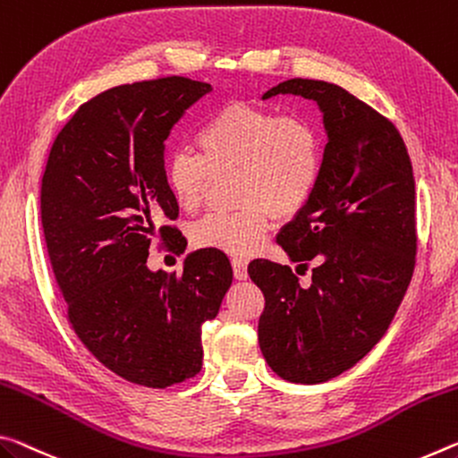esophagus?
<instances>
[{
  "label": "esophagus",
  "instance_id": "esophagus-1",
  "mask_svg": "<svg viewBox=\"0 0 458 458\" xmlns=\"http://www.w3.org/2000/svg\"><path fill=\"white\" fill-rule=\"evenodd\" d=\"M232 268H234V279L244 281L249 277V271H246V268H249V263H246L244 259H238V257L232 259Z\"/></svg>",
  "mask_w": 458,
  "mask_h": 458
}]
</instances>
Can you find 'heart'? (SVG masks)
<instances>
[{"instance_id":"obj_1","label":"heart","mask_w":458,"mask_h":458,"mask_svg":"<svg viewBox=\"0 0 458 458\" xmlns=\"http://www.w3.org/2000/svg\"><path fill=\"white\" fill-rule=\"evenodd\" d=\"M199 152L179 148L166 158L165 181L177 208L195 214L214 175L236 173V212H216L195 224L199 249L250 255L277 220L293 217L310 201L322 173V140L301 118H279L265 107L228 104L198 134Z\"/></svg>"}]
</instances>
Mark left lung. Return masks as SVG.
Masks as SVG:
<instances>
[{"instance_id":"left-lung-1","label":"left lung","mask_w":458,"mask_h":458,"mask_svg":"<svg viewBox=\"0 0 458 458\" xmlns=\"http://www.w3.org/2000/svg\"><path fill=\"white\" fill-rule=\"evenodd\" d=\"M273 96L316 101L326 147L314 193L277 236L297 267L314 260L311 283L273 260L249 265L265 295L259 344L283 379L316 386L357 365L394 320L416 260V187L395 126L343 87L289 79Z\"/></svg>"}]
</instances>
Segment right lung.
<instances>
[{
  "mask_svg": "<svg viewBox=\"0 0 458 458\" xmlns=\"http://www.w3.org/2000/svg\"><path fill=\"white\" fill-rule=\"evenodd\" d=\"M212 85L187 77L118 85L83 104L42 175L45 241L69 322L101 365L165 389L201 371V324L232 285L228 257L191 250L181 275L147 265L152 241L185 252L165 181V140Z\"/></svg>",
  "mask_w": 458,
  "mask_h": 458,
  "instance_id": "1",
  "label": "right lung"
}]
</instances>
